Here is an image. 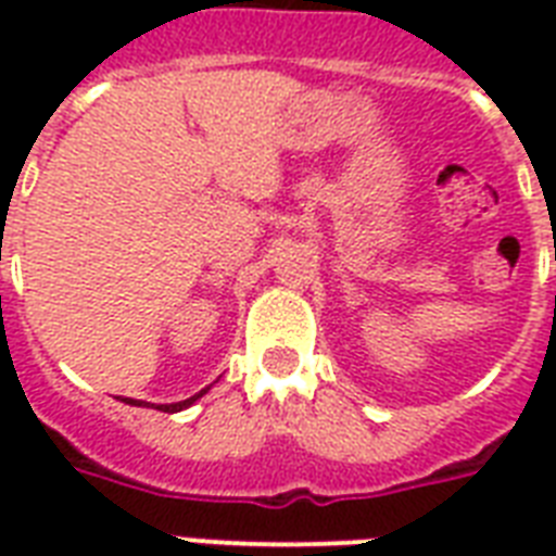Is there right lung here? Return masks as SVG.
<instances>
[{
	"instance_id": "add662e5",
	"label": "right lung",
	"mask_w": 556,
	"mask_h": 556,
	"mask_svg": "<svg viewBox=\"0 0 556 556\" xmlns=\"http://www.w3.org/2000/svg\"><path fill=\"white\" fill-rule=\"evenodd\" d=\"M204 392H207V389H201L199 395L187 397V401H178V404H161L159 409H164V413H178V409H187V406H190L192 401H199V397L204 395ZM126 404H138V401H132V397H129V401H126Z\"/></svg>"
}]
</instances>
